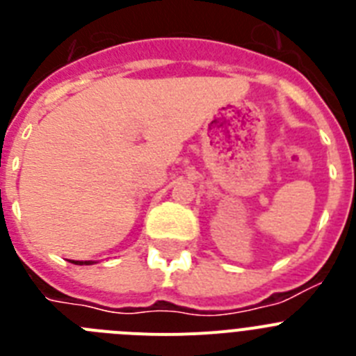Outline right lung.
<instances>
[{
    "label": "right lung",
    "instance_id": "add662e5",
    "mask_svg": "<svg viewBox=\"0 0 356 356\" xmlns=\"http://www.w3.org/2000/svg\"><path fill=\"white\" fill-rule=\"evenodd\" d=\"M72 264H76V266H90L92 262H89V260H85V262H80V260H72Z\"/></svg>",
    "mask_w": 356,
    "mask_h": 356
}]
</instances>
